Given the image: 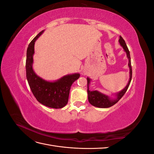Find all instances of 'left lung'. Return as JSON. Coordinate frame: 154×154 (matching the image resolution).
I'll return each instance as SVG.
<instances>
[{"mask_svg":"<svg viewBox=\"0 0 154 154\" xmlns=\"http://www.w3.org/2000/svg\"><path fill=\"white\" fill-rule=\"evenodd\" d=\"M119 42L120 45L122 46L124 51L127 53V58L128 59V67L130 69V79L126 86L122 91H119V92L116 94V99H110V97L104 94H102L100 92L97 91H91L89 90V84L91 82V79L87 78V93H88V100L89 103L94 106L98 107V108H109L112 106L115 105L117 102L122 98L123 95L127 92L128 88L130 85V82L132 80V66H131V60H130V56L129 50L127 48V44H126L125 40L122 38V36H119Z\"/></svg>","mask_w":154,"mask_h":154,"instance_id":"8db88e82","label":"left lung"}]
</instances>
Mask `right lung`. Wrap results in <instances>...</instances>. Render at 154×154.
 I'll list each match as a JSON object with an SVG mask.
<instances>
[{
    "instance_id": "obj_1",
    "label": "right lung",
    "mask_w": 154,
    "mask_h": 154,
    "mask_svg": "<svg viewBox=\"0 0 154 154\" xmlns=\"http://www.w3.org/2000/svg\"><path fill=\"white\" fill-rule=\"evenodd\" d=\"M42 31L28 45L26 53V77L29 87L39 103L53 109H61L67 104L70 88L72 83L80 78V74L64 76L55 82L45 81L37 76L32 69L35 42L43 33Z\"/></svg>"
}]
</instances>
